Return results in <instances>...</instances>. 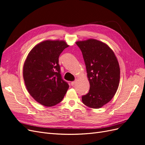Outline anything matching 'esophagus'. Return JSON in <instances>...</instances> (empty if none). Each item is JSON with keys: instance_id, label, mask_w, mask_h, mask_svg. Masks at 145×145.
<instances>
[{"instance_id": "obj_1", "label": "esophagus", "mask_w": 145, "mask_h": 145, "mask_svg": "<svg viewBox=\"0 0 145 145\" xmlns=\"http://www.w3.org/2000/svg\"><path fill=\"white\" fill-rule=\"evenodd\" d=\"M75 83H76V81H72V82H71V84L72 86H74V85H75Z\"/></svg>"}]
</instances>
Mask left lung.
<instances>
[{
  "label": "left lung",
  "instance_id": "1",
  "mask_svg": "<svg viewBox=\"0 0 145 145\" xmlns=\"http://www.w3.org/2000/svg\"><path fill=\"white\" fill-rule=\"evenodd\" d=\"M89 82V93L82 97V102L91 108H100L116 93L120 82V67L113 51L106 43L90 39L78 41Z\"/></svg>",
  "mask_w": 145,
  "mask_h": 145
}]
</instances>
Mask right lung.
Returning <instances> with one entry per match:
<instances>
[{
    "instance_id": "right-lung-1",
    "label": "right lung",
    "mask_w": 145,
    "mask_h": 145,
    "mask_svg": "<svg viewBox=\"0 0 145 145\" xmlns=\"http://www.w3.org/2000/svg\"><path fill=\"white\" fill-rule=\"evenodd\" d=\"M69 45L63 40H45L31 50L23 68L25 84L29 94L41 105L53 106L63 99L69 88L63 80L60 54Z\"/></svg>"
}]
</instances>
